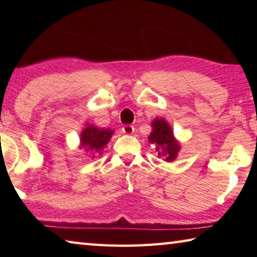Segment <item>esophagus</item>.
<instances>
[{
  "label": "esophagus",
  "instance_id": "obj_1",
  "mask_svg": "<svg viewBox=\"0 0 257 257\" xmlns=\"http://www.w3.org/2000/svg\"><path fill=\"white\" fill-rule=\"evenodd\" d=\"M134 130H135V128H134V125H132V124H125V125H123V128H122V132L125 135H132L134 133Z\"/></svg>",
  "mask_w": 257,
  "mask_h": 257
}]
</instances>
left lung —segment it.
Returning <instances> with one entry per match:
<instances>
[{"mask_svg":"<svg viewBox=\"0 0 257 257\" xmlns=\"http://www.w3.org/2000/svg\"><path fill=\"white\" fill-rule=\"evenodd\" d=\"M152 128L153 130L149 136V141L155 145L159 158L167 162H172L179 153L180 145L173 136L170 124L163 119L156 118L152 122Z\"/></svg>","mask_w":257,"mask_h":257,"instance_id":"8db88e82","label":"left lung"}]
</instances>
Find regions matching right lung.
Instances as JSON below:
<instances>
[{
    "label": "right lung",
    "instance_id": "1",
    "mask_svg": "<svg viewBox=\"0 0 257 257\" xmlns=\"http://www.w3.org/2000/svg\"><path fill=\"white\" fill-rule=\"evenodd\" d=\"M113 133L108 128H97L88 124L80 134V149H84L87 153H99L110 142Z\"/></svg>",
    "mask_w": 257,
    "mask_h": 257
}]
</instances>
